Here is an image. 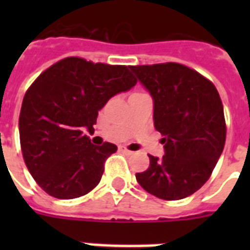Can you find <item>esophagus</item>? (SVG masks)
<instances>
[{"mask_svg": "<svg viewBox=\"0 0 250 250\" xmlns=\"http://www.w3.org/2000/svg\"><path fill=\"white\" fill-rule=\"evenodd\" d=\"M119 149H121V152L125 153V154H132V152H131V150H128L127 148H125V146H121Z\"/></svg>", "mask_w": 250, "mask_h": 250, "instance_id": "34e87169", "label": "esophagus"}]
</instances>
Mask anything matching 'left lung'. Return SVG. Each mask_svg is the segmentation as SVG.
<instances>
[{"label":"left lung","instance_id":"8db88e82","mask_svg":"<svg viewBox=\"0 0 250 250\" xmlns=\"http://www.w3.org/2000/svg\"><path fill=\"white\" fill-rule=\"evenodd\" d=\"M153 98L154 127L164 136L162 158L149 154L148 170L136 180L146 192L167 201L201 188L226 143V121L214 84L184 64L167 62L131 66Z\"/></svg>","mask_w":250,"mask_h":250}]
</instances>
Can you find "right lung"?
<instances>
[{
	"mask_svg": "<svg viewBox=\"0 0 250 250\" xmlns=\"http://www.w3.org/2000/svg\"><path fill=\"white\" fill-rule=\"evenodd\" d=\"M137 80L127 66L68 57L46 68L25 92L19 136L25 166L48 194L61 200L84 196L97 186L106 158L117 145L96 146L92 133L98 110Z\"/></svg>",
	"mask_w": 250,
	"mask_h": 250,
	"instance_id": "obj_1",
	"label": "right lung"
}]
</instances>
